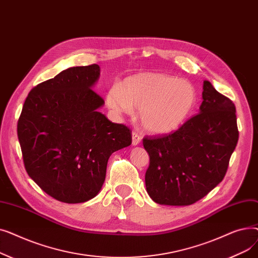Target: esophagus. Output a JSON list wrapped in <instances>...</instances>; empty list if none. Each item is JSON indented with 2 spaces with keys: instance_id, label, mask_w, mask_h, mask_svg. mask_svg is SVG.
<instances>
[{
  "instance_id": "1",
  "label": "esophagus",
  "mask_w": 258,
  "mask_h": 258,
  "mask_svg": "<svg viewBox=\"0 0 258 258\" xmlns=\"http://www.w3.org/2000/svg\"><path fill=\"white\" fill-rule=\"evenodd\" d=\"M132 142H133V145H134V146L138 145V144L141 142V137L139 136L138 133L133 132V134H132Z\"/></svg>"
}]
</instances>
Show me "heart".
Instances as JSON below:
<instances>
[{"instance_id":"1","label":"heart","mask_w":258,"mask_h":258,"mask_svg":"<svg viewBox=\"0 0 258 258\" xmlns=\"http://www.w3.org/2000/svg\"><path fill=\"white\" fill-rule=\"evenodd\" d=\"M105 103L115 115L140 110V121L146 132L167 135L178 131L191 115L197 92L190 83L179 77L145 72L127 76L119 86L108 88Z\"/></svg>"}]
</instances>
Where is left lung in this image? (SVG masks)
<instances>
[{
	"label": "left lung",
	"mask_w": 258,
	"mask_h": 258,
	"mask_svg": "<svg viewBox=\"0 0 258 258\" xmlns=\"http://www.w3.org/2000/svg\"><path fill=\"white\" fill-rule=\"evenodd\" d=\"M200 114L171 135L145 138L150 155L146 191L160 205L188 206L208 195L224 179L238 141L235 105L203 84Z\"/></svg>",
	"instance_id": "obj_1"
}]
</instances>
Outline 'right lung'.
Listing matches in <instances>:
<instances>
[{
  "instance_id": "1",
  "label": "right lung",
  "mask_w": 258,
  "mask_h": 258,
  "mask_svg": "<svg viewBox=\"0 0 258 258\" xmlns=\"http://www.w3.org/2000/svg\"><path fill=\"white\" fill-rule=\"evenodd\" d=\"M100 67H73L37 85L26 98L18 137L29 177L57 201L76 204L96 197L110 156L132 144V133L98 110L92 89Z\"/></svg>"
}]
</instances>
